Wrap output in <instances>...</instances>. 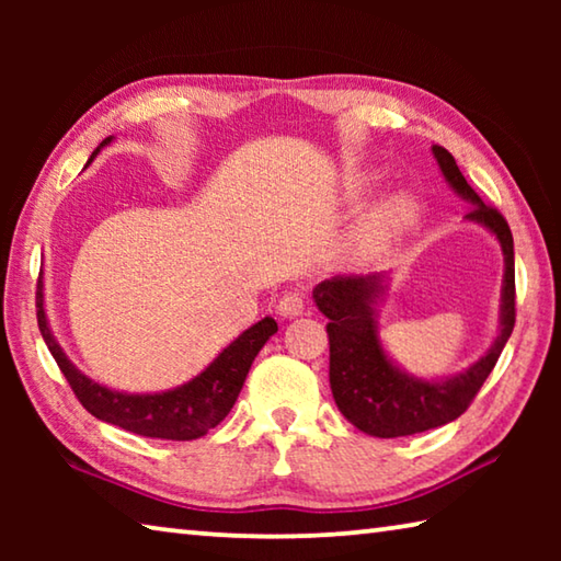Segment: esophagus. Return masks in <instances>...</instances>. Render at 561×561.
Instances as JSON below:
<instances>
[{"label": "esophagus", "instance_id": "obj_1", "mask_svg": "<svg viewBox=\"0 0 561 561\" xmlns=\"http://www.w3.org/2000/svg\"><path fill=\"white\" fill-rule=\"evenodd\" d=\"M304 307H307V304H304L301 294L299 291H289V294H284V297L279 299L277 314L282 319H297V317L304 314Z\"/></svg>", "mask_w": 561, "mask_h": 561}]
</instances>
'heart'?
I'll list each match as a JSON object with an SVG mask.
<instances>
[{
	"mask_svg": "<svg viewBox=\"0 0 561 561\" xmlns=\"http://www.w3.org/2000/svg\"><path fill=\"white\" fill-rule=\"evenodd\" d=\"M417 220V203L411 195L398 193L376 207L358 234V254L374 260L386 252V247L405 234Z\"/></svg>",
	"mask_w": 561,
	"mask_h": 561,
	"instance_id": "1",
	"label": "heart"
}]
</instances>
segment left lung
Masks as SVG:
<instances>
[{
    "mask_svg": "<svg viewBox=\"0 0 561 561\" xmlns=\"http://www.w3.org/2000/svg\"><path fill=\"white\" fill-rule=\"evenodd\" d=\"M431 150L445 183L460 201L472 205L465 220L485 227L500 242L505 274L500 291L497 336L485 354L458 374L438 378L415 376L388 354L378 327V307L391 287V272L334 277L317 284L311 297L329 319L331 393L346 421L374 438H401L440 428L460 417L495 368L515 329V244L505 217L480 201L448 150L440 146Z\"/></svg>",
    "mask_w": 561,
    "mask_h": 561,
    "instance_id": "1",
    "label": "left lung"
}]
</instances>
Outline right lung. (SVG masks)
Returning <instances> with one entry per match:
<instances>
[{"label": "right lung", "instance_id": "obj_1", "mask_svg": "<svg viewBox=\"0 0 561 561\" xmlns=\"http://www.w3.org/2000/svg\"><path fill=\"white\" fill-rule=\"evenodd\" d=\"M113 144L108 136L103 144L93 150L89 163H93L103 148ZM87 163V165H89ZM36 319H39V331L49 346L51 356L59 364L66 381L73 388L76 398L99 421L118 425L123 431H130L146 438H163V440H195L215 428L217 423L225 421V415L232 411V405L240 396L244 378L250 374L254 356L260 354L262 346L277 334V321L272 317L260 319L257 324L244 329L240 336L230 341L201 374L190 378L168 391L156 393H128L116 391L99 381H93L79 366L71 364V358L64 354L59 341H56L49 317H46L44 304V272L36 284Z\"/></svg>", "mask_w": 561, "mask_h": 561}]
</instances>
